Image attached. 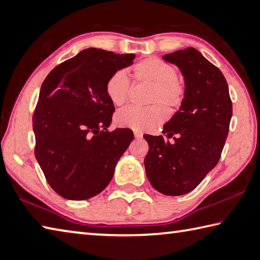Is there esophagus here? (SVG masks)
I'll return each instance as SVG.
<instances>
[{"instance_id": "34e87169", "label": "esophagus", "mask_w": 260, "mask_h": 260, "mask_svg": "<svg viewBox=\"0 0 260 260\" xmlns=\"http://www.w3.org/2000/svg\"><path fill=\"white\" fill-rule=\"evenodd\" d=\"M135 138H137V139L143 138V134H141L140 131H135Z\"/></svg>"}]
</instances>
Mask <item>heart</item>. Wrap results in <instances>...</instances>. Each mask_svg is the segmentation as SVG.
Masks as SVG:
<instances>
[{
  "label": "heart",
  "instance_id": "obj_1",
  "mask_svg": "<svg viewBox=\"0 0 260 260\" xmlns=\"http://www.w3.org/2000/svg\"><path fill=\"white\" fill-rule=\"evenodd\" d=\"M132 77L137 82L153 85L149 95V107H126L115 116V122L122 128L148 131L163 123L168 110L174 112L182 105L185 89L178 79V71L170 63L158 57H147L132 67ZM131 86L123 71H115L107 78L105 91L114 106L124 105L129 100Z\"/></svg>",
  "mask_w": 260,
  "mask_h": 260
}]
</instances>
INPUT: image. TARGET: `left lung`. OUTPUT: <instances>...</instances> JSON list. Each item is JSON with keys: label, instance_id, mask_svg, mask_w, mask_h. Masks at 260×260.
Here are the masks:
<instances>
[{"label": "left lung", "instance_id": "1", "mask_svg": "<svg viewBox=\"0 0 260 260\" xmlns=\"http://www.w3.org/2000/svg\"><path fill=\"white\" fill-rule=\"evenodd\" d=\"M163 60L182 72L184 101L165 123L163 135L144 136L149 146L144 163L154 189L181 196L192 191L217 165L229 135L232 102L222 71L196 48L166 54Z\"/></svg>", "mask_w": 260, "mask_h": 260}]
</instances>
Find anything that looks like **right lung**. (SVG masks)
Returning a JSON list of instances; mask_svg holds the SVG:
<instances>
[{
  "label": "right lung",
  "mask_w": 260,
  "mask_h": 260,
  "mask_svg": "<svg viewBox=\"0 0 260 260\" xmlns=\"http://www.w3.org/2000/svg\"><path fill=\"white\" fill-rule=\"evenodd\" d=\"M135 57L90 47L56 66L44 80L32 115L35 156L61 197L86 200L102 192L134 140L130 129L109 131L115 109L105 84Z\"/></svg>",
  "instance_id": "right-lung-1"
}]
</instances>
